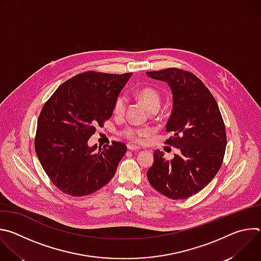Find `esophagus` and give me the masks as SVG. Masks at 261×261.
<instances>
[{
    "label": "esophagus",
    "mask_w": 261,
    "mask_h": 261,
    "mask_svg": "<svg viewBox=\"0 0 261 261\" xmlns=\"http://www.w3.org/2000/svg\"><path fill=\"white\" fill-rule=\"evenodd\" d=\"M127 146H128V150H130V151H139L140 150L139 146L134 145V144H128Z\"/></svg>",
    "instance_id": "1"
}]
</instances>
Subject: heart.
I'll list each match as a JSON object with an SVG mask.
<instances>
[{
  "label": "heart",
  "instance_id": "1",
  "mask_svg": "<svg viewBox=\"0 0 261 261\" xmlns=\"http://www.w3.org/2000/svg\"><path fill=\"white\" fill-rule=\"evenodd\" d=\"M137 97L141 100V102L145 105V107L151 111V113H156L161 105V94L158 90L146 87L137 92ZM127 105V99L125 95H119L113 106L114 115L117 117H121L124 115ZM151 133V130L147 128H138L134 126H127L122 130V134L129 140L132 141H140L143 137L147 136Z\"/></svg>",
  "mask_w": 261,
  "mask_h": 261
}]
</instances>
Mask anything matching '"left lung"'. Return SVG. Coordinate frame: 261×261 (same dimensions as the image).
<instances>
[{
	"instance_id": "obj_1",
	"label": "left lung",
	"mask_w": 261,
	"mask_h": 261,
	"mask_svg": "<svg viewBox=\"0 0 261 261\" xmlns=\"http://www.w3.org/2000/svg\"><path fill=\"white\" fill-rule=\"evenodd\" d=\"M169 85L173 107L166 124L172 134L165 143L179 148L171 160L156 150L146 176L152 187L170 199H186L201 191L219 171L227 143L218 104L193 73L178 68L146 72Z\"/></svg>"
}]
</instances>
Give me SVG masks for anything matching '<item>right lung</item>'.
Masks as SVG:
<instances>
[{
	"mask_svg": "<svg viewBox=\"0 0 261 261\" xmlns=\"http://www.w3.org/2000/svg\"><path fill=\"white\" fill-rule=\"evenodd\" d=\"M132 73L86 71L62 84L43 105L37 123L35 151L56 187L82 197L114 177L127 145L113 141L97 150L88 140L111 115Z\"/></svg>",
	"mask_w": 261,
	"mask_h": 261,
	"instance_id": "add662e5",
	"label": "right lung"
}]
</instances>
